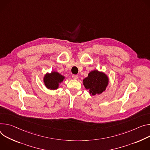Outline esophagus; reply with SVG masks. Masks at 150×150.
Segmentation results:
<instances>
[{"mask_svg": "<svg viewBox=\"0 0 150 150\" xmlns=\"http://www.w3.org/2000/svg\"><path fill=\"white\" fill-rule=\"evenodd\" d=\"M72 77H73V79H77L78 77H79V76H78L77 75H76V74H73V75H72Z\"/></svg>", "mask_w": 150, "mask_h": 150, "instance_id": "1", "label": "esophagus"}]
</instances>
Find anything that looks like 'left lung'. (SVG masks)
Here are the masks:
<instances>
[{
  "label": "left lung",
  "instance_id": "left-lung-1",
  "mask_svg": "<svg viewBox=\"0 0 150 150\" xmlns=\"http://www.w3.org/2000/svg\"><path fill=\"white\" fill-rule=\"evenodd\" d=\"M108 77L103 72L93 70L83 80V85L91 95L101 94L105 91L108 85Z\"/></svg>",
  "mask_w": 150,
  "mask_h": 150
}]
</instances>
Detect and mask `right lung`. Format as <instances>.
Segmentation results:
<instances>
[{
    "label": "right lung",
    "mask_w": 150,
    "mask_h": 150,
    "mask_svg": "<svg viewBox=\"0 0 150 150\" xmlns=\"http://www.w3.org/2000/svg\"><path fill=\"white\" fill-rule=\"evenodd\" d=\"M65 77L57 71L46 73L43 77V81L46 87L51 90L57 89L59 83L64 80Z\"/></svg>",
    "instance_id": "1"
}]
</instances>
